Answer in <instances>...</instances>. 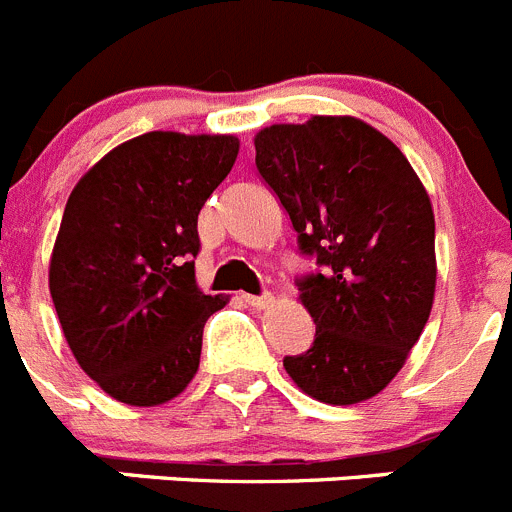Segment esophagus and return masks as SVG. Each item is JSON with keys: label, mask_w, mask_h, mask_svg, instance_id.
<instances>
[{"label": "esophagus", "mask_w": 512, "mask_h": 512, "mask_svg": "<svg viewBox=\"0 0 512 512\" xmlns=\"http://www.w3.org/2000/svg\"><path fill=\"white\" fill-rule=\"evenodd\" d=\"M242 298H245V303L250 305V308H257V310H262V308H267V305L275 303V298H272L270 293H262V295H242Z\"/></svg>", "instance_id": "34e87169"}]
</instances>
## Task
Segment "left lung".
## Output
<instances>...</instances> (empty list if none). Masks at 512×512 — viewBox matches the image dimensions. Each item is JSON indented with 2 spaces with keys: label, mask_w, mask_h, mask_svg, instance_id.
Segmentation results:
<instances>
[{
  "label": "left lung",
  "mask_w": 512,
  "mask_h": 512,
  "mask_svg": "<svg viewBox=\"0 0 512 512\" xmlns=\"http://www.w3.org/2000/svg\"><path fill=\"white\" fill-rule=\"evenodd\" d=\"M255 166L315 267L295 285L313 346L285 356L290 379L326 404L379 394L429 321L437 283L434 214L407 156L348 116L270 126Z\"/></svg>",
  "instance_id": "8db88e82"
}]
</instances>
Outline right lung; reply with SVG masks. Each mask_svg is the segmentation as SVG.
<instances>
[{"label": "right lung", "mask_w": 512, "mask_h": 512, "mask_svg": "<svg viewBox=\"0 0 512 512\" xmlns=\"http://www.w3.org/2000/svg\"><path fill=\"white\" fill-rule=\"evenodd\" d=\"M237 151L234 136L143 133L103 156L65 204L52 303L85 374L123 404H164L197 374L204 323L227 303L194 283L197 219Z\"/></svg>", "instance_id": "add662e5"}]
</instances>
